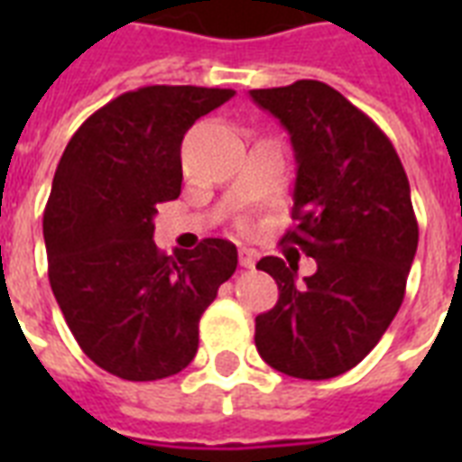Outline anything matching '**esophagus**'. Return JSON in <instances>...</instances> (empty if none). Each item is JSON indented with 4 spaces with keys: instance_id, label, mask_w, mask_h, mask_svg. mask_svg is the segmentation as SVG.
Listing matches in <instances>:
<instances>
[{
    "instance_id": "obj_1",
    "label": "esophagus",
    "mask_w": 462,
    "mask_h": 462,
    "mask_svg": "<svg viewBox=\"0 0 462 462\" xmlns=\"http://www.w3.org/2000/svg\"><path fill=\"white\" fill-rule=\"evenodd\" d=\"M239 266L242 268H254L256 266V252L254 249H239Z\"/></svg>"
}]
</instances>
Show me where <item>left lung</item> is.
Returning a JSON list of instances; mask_svg holds the SVG:
<instances>
[{"label": "left lung", "mask_w": 462, "mask_h": 462, "mask_svg": "<svg viewBox=\"0 0 462 462\" xmlns=\"http://www.w3.org/2000/svg\"><path fill=\"white\" fill-rule=\"evenodd\" d=\"M249 96L288 129L295 151L297 225L282 242L316 259L304 282L278 256L256 263L281 290L256 316V350L288 376L333 379L374 350L405 297L420 237L408 174L386 134L326 83Z\"/></svg>", "instance_id": "obj_1"}]
</instances>
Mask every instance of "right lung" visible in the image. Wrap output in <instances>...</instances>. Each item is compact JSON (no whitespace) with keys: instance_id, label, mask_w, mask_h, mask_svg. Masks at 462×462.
Returning <instances> with one entry per match:
<instances>
[{"instance_id":"add662e5","label":"right lung","mask_w":462,"mask_h":462,"mask_svg":"<svg viewBox=\"0 0 462 462\" xmlns=\"http://www.w3.org/2000/svg\"><path fill=\"white\" fill-rule=\"evenodd\" d=\"M230 88L146 86L93 112L71 136L42 216L54 300L81 350L126 381L181 372L199 321L237 268V246L203 239L165 256L158 203L181 191V139Z\"/></svg>"}]
</instances>
